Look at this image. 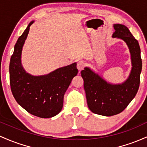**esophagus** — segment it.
Masks as SVG:
<instances>
[{
	"label": "esophagus",
	"instance_id": "34e87169",
	"mask_svg": "<svg viewBox=\"0 0 147 147\" xmlns=\"http://www.w3.org/2000/svg\"><path fill=\"white\" fill-rule=\"evenodd\" d=\"M85 64L83 61H78V62H77V69H78L79 71H81L82 69H83L84 67H85Z\"/></svg>",
	"mask_w": 147,
	"mask_h": 147
}]
</instances>
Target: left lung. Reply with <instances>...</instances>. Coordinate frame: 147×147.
Wrapping results in <instances>:
<instances>
[{
	"label": "left lung",
	"mask_w": 147,
	"mask_h": 147,
	"mask_svg": "<svg viewBox=\"0 0 147 147\" xmlns=\"http://www.w3.org/2000/svg\"><path fill=\"white\" fill-rule=\"evenodd\" d=\"M113 37L126 43L131 53L132 69L129 76L121 84H111L88 67L81 71L88 108L92 113L103 116H113L121 113L136 96L142 71L140 47L128 28L115 24Z\"/></svg>",
	"instance_id": "left-lung-1"
}]
</instances>
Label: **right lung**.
Listing matches in <instances>:
<instances>
[{"instance_id": "1", "label": "right lung", "mask_w": 147, "mask_h": 147, "mask_svg": "<svg viewBox=\"0 0 147 147\" xmlns=\"http://www.w3.org/2000/svg\"><path fill=\"white\" fill-rule=\"evenodd\" d=\"M33 22L30 23L14 46L9 63V82L14 98L23 108L34 116L50 118L62 110L64 95L78 71L76 62L39 76H34L24 70L21 52Z\"/></svg>"}]
</instances>
